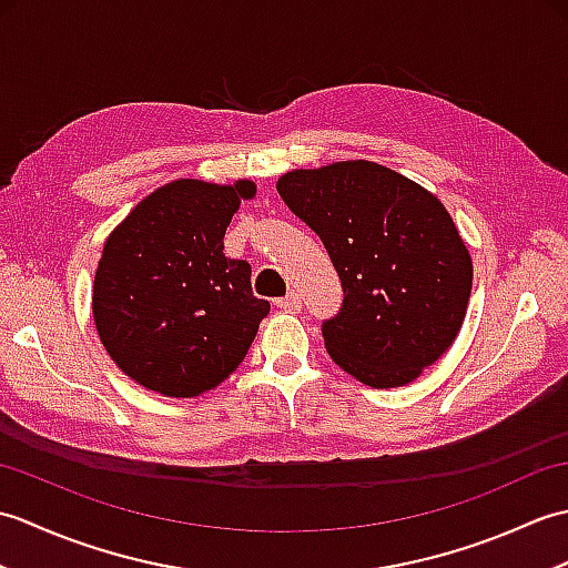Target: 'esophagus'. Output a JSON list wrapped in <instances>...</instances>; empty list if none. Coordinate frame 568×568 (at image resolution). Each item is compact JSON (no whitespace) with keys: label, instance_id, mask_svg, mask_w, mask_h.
I'll list each match as a JSON object with an SVG mask.
<instances>
[{"label":"esophagus","instance_id":"obj_1","mask_svg":"<svg viewBox=\"0 0 568 568\" xmlns=\"http://www.w3.org/2000/svg\"><path fill=\"white\" fill-rule=\"evenodd\" d=\"M275 305L285 310V312H300V310H303V297H300L297 291H291L285 297L275 300Z\"/></svg>","mask_w":568,"mask_h":568}]
</instances>
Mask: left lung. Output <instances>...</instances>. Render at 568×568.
<instances>
[{"mask_svg": "<svg viewBox=\"0 0 568 568\" xmlns=\"http://www.w3.org/2000/svg\"><path fill=\"white\" fill-rule=\"evenodd\" d=\"M275 187L339 273L344 305L322 324L334 364L371 388L419 378L458 336L474 283L439 197L373 161L297 168Z\"/></svg>", "mask_w": 568, "mask_h": 568, "instance_id": "left-lung-1", "label": "left lung"}]
</instances>
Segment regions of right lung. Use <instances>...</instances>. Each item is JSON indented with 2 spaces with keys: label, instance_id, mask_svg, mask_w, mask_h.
<instances>
[{
  "label": "right lung",
  "instance_id": "obj_1",
  "mask_svg": "<svg viewBox=\"0 0 568 568\" xmlns=\"http://www.w3.org/2000/svg\"><path fill=\"white\" fill-rule=\"evenodd\" d=\"M256 183L180 178L106 236L92 285L100 342L131 381L165 397H197L226 381L256 339L268 300L251 265L224 256V234Z\"/></svg>",
  "mask_w": 568,
  "mask_h": 568
}]
</instances>
